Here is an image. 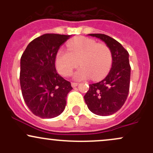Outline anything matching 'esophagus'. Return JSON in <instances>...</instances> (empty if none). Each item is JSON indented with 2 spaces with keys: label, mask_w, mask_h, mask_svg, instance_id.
<instances>
[{
  "label": "esophagus",
  "mask_w": 153,
  "mask_h": 153,
  "mask_svg": "<svg viewBox=\"0 0 153 153\" xmlns=\"http://www.w3.org/2000/svg\"><path fill=\"white\" fill-rule=\"evenodd\" d=\"M78 83H77V82H72V87H75V86H78Z\"/></svg>",
  "instance_id": "obj_1"
}]
</instances>
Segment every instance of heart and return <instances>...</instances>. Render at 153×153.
Returning <instances> with one entry per match:
<instances>
[{"label": "heart", "instance_id": "obj_1", "mask_svg": "<svg viewBox=\"0 0 153 153\" xmlns=\"http://www.w3.org/2000/svg\"><path fill=\"white\" fill-rule=\"evenodd\" d=\"M68 51H58L55 56V67L60 74L69 77L78 65L75 78L86 79L91 76L99 80L107 73L112 64V52L104 43H97L88 38H77L67 44Z\"/></svg>", "mask_w": 153, "mask_h": 153}]
</instances>
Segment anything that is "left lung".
Segmentation results:
<instances>
[{"label":"left lung","instance_id":"8db88e82","mask_svg":"<svg viewBox=\"0 0 153 153\" xmlns=\"http://www.w3.org/2000/svg\"><path fill=\"white\" fill-rule=\"evenodd\" d=\"M106 43L112 52V64L109 74L98 83L89 84L84 100L94 114L107 116L124 105L129 90L131 67L129 53L119 42L104 34H89Z\"/></svg>","mask_w":153,"mask_h":153}]
</instances>
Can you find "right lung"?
Returning <instances> with one entry per match:
<instances>
[{
  "label": "right lung",
  "instance_id": "add662e5",
  "mask_svg": "<svg viewBox=\"0 0 153 153\" xmlns=\"http://www.w3.org/2000/svg\"><path fill=\"white\" fill-rule=\"evenodd\" d=\"M70 35L44 34L28 44L21 58L20 84L26 104L42 118L62 113L71 83L57 72L55 60L60 47Z\"/></svg>",
  "mask_w": 153,
  "mask_h": 153
}]
</instances>
